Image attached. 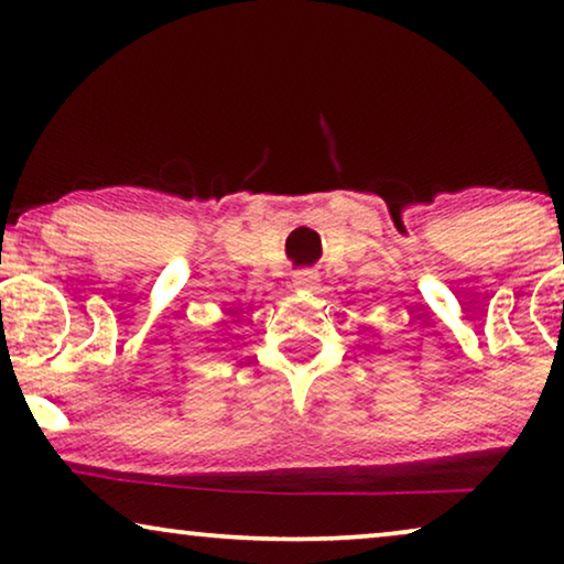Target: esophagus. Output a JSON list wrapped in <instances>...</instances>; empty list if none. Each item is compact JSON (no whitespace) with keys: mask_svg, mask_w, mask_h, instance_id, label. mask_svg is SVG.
<instances>
[{"mask_svg":"<svg viewBox=\"0 0 564 564\" xmlns=\"http://www.w3.org/2000/svg\"><path fill=\"white\" fill-rule=\"evenodd\" d=\"M292 284H295V290H303V292H315L318 290V274L313 272V269H300V272H295V276H292Z\"/></svg>","mask_w":564,"mask_h":564,"instance_id":"obj_1","label":"esophagus"}]
</instances>
